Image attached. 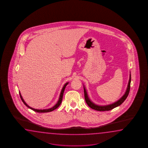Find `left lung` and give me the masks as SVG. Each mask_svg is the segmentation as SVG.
<instances>
[{"label":"left lung","instance_id":"1","mask_svg":"<svg viewBox=\"0 0 148 148\" xmlns=\"http://www.w3.org/2000/svg\"><path fill=\"white\" fill-rule=\"evenodd\" d=\"M131 72L130 71V78H129V82L127 84V88L126 89L125 92L124 94L120 98L119 100L114 102L112 104L105 105H99L97 104H96L94 102H92L90 99V98L88 96V92L87 91V89L84 86V95H85V101L86 103L87 104L89 107L91 108L92 109L95 110H98V111H106V110H110L113 109L115 107L119 106L121 104L123 103L125 101L127 96L129 95V92L130 90V84H131Z\"/></svg>","mask_w":148,"mask_h":148}]
</instances>
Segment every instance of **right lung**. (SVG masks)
I'll use <instances>...</instances> for the list:
<instances>
[{
  "instance_id": "obj_1",
  "label": "right lung",
  "mask_w": 148,
  "mask_h": 148,
  "mask_svg": "<svg viewBox=\"0 0 148 148\" xmlns=\"http://www.w3.org/2000/svg\"><path fill=\"white\" fill-rule=\"evenodd\" d=\"M68 84H69V82H66V83L64 84V85H63V87L62 88L61 91L60 92V96H59V99H58V101H57V103L55 104L53 106H52V107H51V108H47V109L38 110V109H35V108H32V107H30L29 106H28L27 104H26V103L25 102L24 100V99L23 98L22 96V95H21V94L20 91H19V95H20V97H21V98L22 101L23 102V103L25 104V105H26V106H27V107L31 109V110H34L35 112H38V113H47V112H52V111H53V110H54L57 109V108L60 106V104H61V102H62V98H63V92H64V89H65V88H66V85H68Z\"/></svg>"
}]
</instances>
